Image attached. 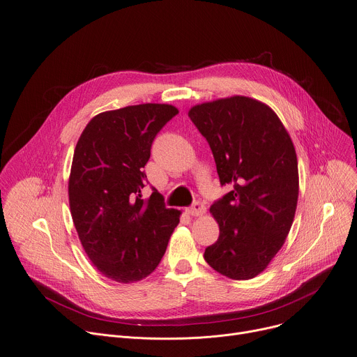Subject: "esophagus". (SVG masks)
<instances>
[{"instance_id":"1","label":"esophagus","mask_w":357,"mask_h":357,"mask_svg":"<svg viewBox=\"0 0 357 357\" xmlns=\"http://www.w3.org/2000/svg\"><path fill=\"white\" fill-rule=\"evenodd\" d=\"M186 212L189 213V215H192V216H202L205 212H206V208H205V205L202 204V202H193V205L192 206H189L188 209H186Z\"/></svg>"}]
</instances>
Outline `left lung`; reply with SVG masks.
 Masks as SVG:
<instances>
[{"mask_svg": "<svg viewBox=\"0 0 357 357\" xmlns=\"http://www.w3.org/2000/svg\"><path fill=\"white\" fill-rule=\"evenodd\" d=\"M188 115L211 146L220 185L232 188L211 206L219 238L204 257L226 278L252 279L266 269L294 223V142L278 115L248 96L195 105Z\"/></svg>", "mask_w": 357, "mask_h": 357, "instance_id": "1", "label": "left lung"}]
</instances>
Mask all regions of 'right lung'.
Instances as JSON below:
<instances>
[{
    "label": "right lung",
    "mask_w": 357,
    "mask_h": 357,
    "mask_svg": "<svg viewBox=\"0 0 357 357\" xmlns=\"http://www.w3.org/2000/svg\"><path fill=\"white\" fill-rule=\"evenodd\" d=\"M178 114L167 104H142L93 116L81 134L68 182L70 208L85 253L104 276L132 283L164 256L181 212L168 209L144 167L162 128Z\"/></svg>",
    "instance_id": "add662e5"
}]
</instances>
